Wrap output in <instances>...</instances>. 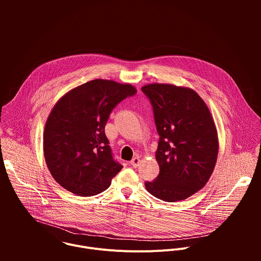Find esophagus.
I'll return each instance as SVG.
<instances>
[{
  "instance_id": "esophagus-1",
  "label": "esophagus",
  "mask_w": 261,
  "mask_h": 261,
  "mask_svg": "<svg viewBox=\"0 0 261 261\" xmlns=\"http://www.w3.org/2000/svg\"><path fill=\"white\" fill-rule=\"evenodd\" d=\"M139 162H140L139 157H134V158L130 161V164H131L134 168H136V167L139 165Z\"/></svg>"
}]
</instances>
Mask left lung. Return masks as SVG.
<instances>
[{"label": "left lung", "mask_w": 261, "mask_h": 261, "mask_svg": "<svg viewBox=\"0 0 261 261\" xmlns=\"http://www.w3.org/2000/svg\"><path fill=\"white\" fill-rule=\"evenodd\" d=\"M150 100L159 134V175L145 181L155 197L173 202L190 197L208 180L218 156V135L210 110L188 88L152 84L141 88Z\"/></svg>", "instance_id": "left-lung-1"}]
</instances>
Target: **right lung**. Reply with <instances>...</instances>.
Wrapping results in <instances>:
<instances>
[{"instance_id": "1", "label": "right lung", "mask_w": 261, "mask_h": 261, "mask_svg": "<svg viewBox=\"0 0 261 261\" xmlns=\"http://www.w3.org/2000/svg\"><path fill=\"white\" fill-rule=\"evenodd\" d=\"M131 85L94 80L68 92L46 121L43 151L53 177L66 190L93 196L123 168L114 157L105 125L114 108L134 96Z\"/></svg>"}]
</instances>
